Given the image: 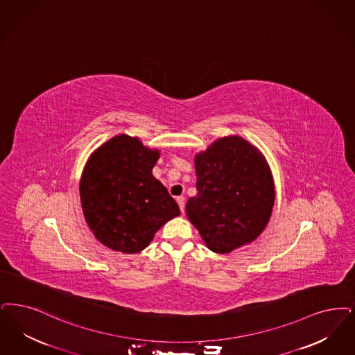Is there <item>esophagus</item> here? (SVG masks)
<instances>
[{
	"instance_id": "1",
	"label": "esophagus",
	"mask_w": 355,
	"mask_h": 355,
	"mask_svg": "<svg viewBox=\"0 0 355 355\" xmlns=\"http://www.w3.org/2000/svg\"><path fill=\"white\" fill-rule=\"evenodd\" d=\"M177 202H178V206L181 209V211H184V197H177Z\"/></svg>"
}]
</instances>
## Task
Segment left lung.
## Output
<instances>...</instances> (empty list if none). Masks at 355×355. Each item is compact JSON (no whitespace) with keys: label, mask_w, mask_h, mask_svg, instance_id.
I'll return each mask as SVG.
<instances>
[{"label":"left lung","mask_w":355,"mask_h":355,"mask_svg":"<svg viewBox=\"0 0 355 355\" xmlns=\"http://www.w3.org/2000/svg\"><path fill=\"white\" fill-rule=\"evenodd\" d=\"M198 194L186 214L206 245L230 254L263 232L275 203L270 168L255 146L238 136L211 144L196 156Z\"/></svg>","instance_id":"8db88e82"}]
</instances>
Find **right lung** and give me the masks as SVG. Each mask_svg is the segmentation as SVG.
I'll list each match as a JSON object with an SVG mask.
<instances>
[{
	"instance_id": "add662e5",
	"label": "right lung",
	"mask_w": 355,
	"mask_h": 355,
	"mask_svg": "<svg viewBox=\"0 0 355 355\" xmlns=\"http://www.w3.org/2000/svg\"><path fill=\"white\" fill-rule=\"evenodd\" d=\"M159 157L142 142L119 135L92 153L80 180L85 222L114 251L140 252L155 234L180 215L177 202L152 169Z\"/></svg>"
}]
</instances>
